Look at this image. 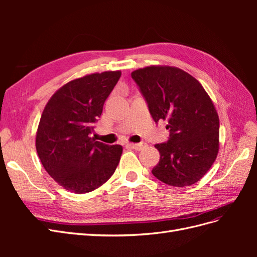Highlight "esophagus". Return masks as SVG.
<instances>
[{"label": "esophagus", "mask_w": 257, "mask_h": 257, "mask_svg": "<svg viewBox=\"0 0 257 257\" xmlns=\"http://www.w3.org/2000/svg\"><path fill=\"white\" fill-rule=\"evenodd\" d=\"M130 148H132V149H135L137 151H141L143 150L144 148L147 147V144L146 143H139V144H130L128 145Z\"/></svg>", "instance_id": "1"}]
</instances>
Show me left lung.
<instances>
[{
  "label": "left lung",
  "mask_w": 257,
  "mask_h": 257,
  "mask_svg": "<svg viewBox=\"0 0 257 257\" xmlns=\"http://www.w3.org/2000/svg\"><path fill=\"white\" fill-rule=\"evenodd\" d=\"M155 123L167 121V142L152 174L172 186L199 181L219 151L220 121L212 100L193 76L177 67L148 66L132 73Z\"/></svg>",
  "instance_id": "8db88e82"
}]
</instances>
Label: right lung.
<instances>
[{
	"label": "right lung",
	"mask_w": 257,
	"mask_h": 257,
	"mask_svg": "<svg viewBox=\"0 0 257 257\" xmlns=\"http://www.w3.org/2000/svg\"><path fill=\"white\" fill-rule=\"evenodd\" d=\"M121 72L92 74L69 81L46 105L36 133L44 168L61 186L76 194L103 185L119 164L122 147L91 137L103 106Z\"/></svg>",
	"instance_id": "right-lung-1"
}]
</instances>
